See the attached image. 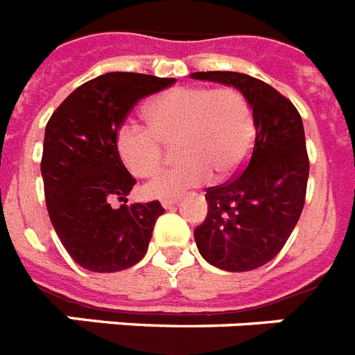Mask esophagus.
Masks as SVG:
<instances>
[{
    "label": "esophagus",
    "mask_w": 355,
    "mask_h": 355,
    "mask_svg": "<svg viewBox=\"0 0 355 355\" xmlns=\"http://www.w3.org/2000/svg\"><path fill=\"white\" fill-rule=\"evenodd\" d=\"M177 204H178V198H166V200H162L164 209H171V207H175Z\"/></svg>",
    "instance_id": "34e87169"
}]
</instances>
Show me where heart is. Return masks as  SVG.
Listing matches in <instances>:
<instances>
[{"label": "heart", "mask_w": 355, "mask_h": 355, "mask_svg": "<svg viewBox=\"0 0 355 355\" xmlns=\"http://www.w3.org/2000/svg\"><path fill=\"white\" fill-rule=\"evenodd\" d=\"M150 124L126 119L115 133L122 162L137 177L153 175L162 164L164 141L180 137L178 166L164 169L144 186L151 198H173L209 182L213 173L227 180L242 171L254 144V117L234 88L178 86L148 106Z\"/></svg>", "instance_id": "b5f03b06"}]
</instances>
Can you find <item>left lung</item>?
<instances>
[{"label":"left lung","mask_w":355,"mask_h":355,"mask_svg":"<svg viewBox=\"0 0 355 355\" xmlns=\"http://www.w3.org/2000/svg\"><path fill=\"white\" fill-rule=\"evenodd\" d=\"M193 79L233 86L254 117V148L240 177L205 193L207 216L195 229L202 258L227 272L269 263L303 211L309 157L297 110L267 83L238 71H195Z\"/></svg>","instance_id":"left-lung-1"}]
</instances>
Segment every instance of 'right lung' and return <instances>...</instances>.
I'll return each instance as SVG.
<instances>
[{
	"label": "right lung",
	"instance_id": "1",
	"mask_svg": "<svg viewBox=\"0 0 355 355\" xmlns=\"http://www.w3.org/2000/svg\"><path fill=\"white\" fill-rule=\"evenodd\" d=\"M173 77L110 71L81 85L52 113L44 130L41 175L59 240L83 269L117 272L144 258L160 202L122 204L135 186L115 133L133 104L168 88Z\"/></svg>",
	"mask_w": 355,
	"mask_h": 355
}]
</instances>
